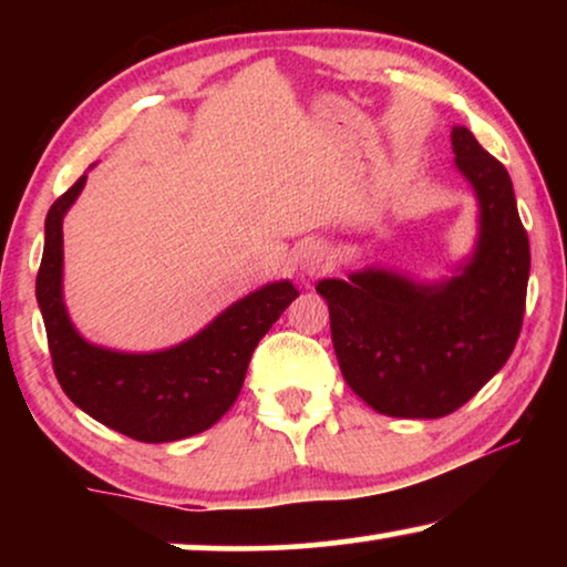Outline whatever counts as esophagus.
I'll return each mask as SVG.
<instances>
[{"label":"esophagus","instance_id":"obj_1","mask_svg":"<svg viewBox=\"0 0 567 567\" xmlns=\"http://www.w3.org/2000/svg\"><path fill=\"white\" fill-rule=\"evenodd\" d=\"M332 266V255H330V250L324 245H320V243H309V245H305L301 247V252H299V268H301V274H307V276H320V274H324V270H328Z\"/></svg>","mask_w":567,"mask_h":567}]
</instances>
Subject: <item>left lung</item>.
I'll list each match as a JSON object with an SVG mask.
<instances>
[{
  "instance_id": "1",
  "label": "left lung",
  "mask_w": 567,
  "mask_h": 567,
  "mask_svg": "<svg viewBox=\"0 0 567 567\" xmlns=\"http://www.w3.org/2000/svg\"><path fill=\"white\" fill-rule=\"evenodd\" d=\"M456 169L475 188V250L452 278L417 284L384 268L324 278L332 348L348 386L382 415L444 417L514 351L529 284V237L506 167L470 128H452Z\"/></svg>"
}]
</instances>
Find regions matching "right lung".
Listing matches in <instances>:
<instances>
[{"mask_svg": "<svg viewBox=\"0 0 567 567\" xmlns=\"http://www.w3.org/2000/svg\"><path fill=\"white\" fill-rule=\"evenodd\" d=\"M82 175L45 216L43 260L35 278L53 371L76 408L107 429L144 444H165L212 429L235 405L255 346L299 297L291 281L266 284L224 309L196 336L154 353H123L87 343L69 320L64 216L80 196Z\"/></svg>", "mask_w": 567, "mask_h": 567, "instance_id": "obj_1", "label": "right lung"}]
</instances>
